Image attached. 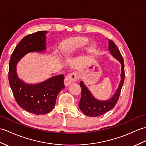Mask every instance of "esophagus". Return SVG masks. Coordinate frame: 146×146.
Returning <instances> with one entry per match:
<instances>
[{"mask_svg": "<svg viewBox=\"0 0 146 146\" xmlns=\"http://www.w3.org/2000/svg\"><path fill=\"white\" fill-rule=\"evenodd\" d=\"M78 78V74L76 73H70L65 77L64 84L66 86H68L71 83L74 82V81H76Z\"/></svg>", "mask_w": 146, "mask_h": 146, "instance_id": "34e87169", "label": "esophagus"}]
</instances>
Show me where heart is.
Segmentation results:
<instances>
[{
	"instance_id": "1",
	"label": "heart",
	"mask_w": 146,
	"mask_h": 146,
	"mask_svg": "<svg viewBox=\"0 0 146 146\" xmlns=\"http://www.w3.org/2000/svg\"><path fill=\"white\" fill-rule=\"evenodd\" d=\"M89 43L90 40L86 37H76L72 38L68 43L66 48L63 52L64 55L68 58L72 56L76 50L86 48ZM96 48V44L92 43L88 48V52L93 53L95 51Z\"/></svg>"
}]
</instances>
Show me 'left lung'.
Returning a JSON list of instances; mask_svg holds the SVG:
<instances>
[{
	"label": "left lung",
	"instance_id": "obj_1",
	"mask_svg": "<svg viewBox=\"0 0 146 146\" xmlns=\"http://www.w3.org/2000/svg\"><path fill=\"white\" fill-rule=\"evenodd\" d=\"M109 50L111 55L120 62L121 65V81L116 92L110 99L106 101L100 100L94 98L91 91L86 86L83 81L80 85L81 88V96L79 103V108L84 114L90 117H96L107 113L116 104L124 81V60L117 46L112 40H109Z\"/></svg>",
	"mask_w": 146,
	"mask_h": 146
}]
</instances>
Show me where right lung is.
<instances>
[{"label": "right lung", "instance_id": "add662e5", "mask_svg": "<svg viewBox=\"0 0 146 146\" xmlns=\"http://www.w3.org/2000/svg\"><path fill=\"white\" fill-rule=\"evenodd\" d=\"M47 33L39 31L25 36L13 50L9 62V84L17 103L23 110L36 115L45 114L53 110L58 94L65 87V76L62 74L39 83L29 84L19 78L17 65L27 53L46 50Z\"/></svg>", "mask_w": 146, "mask_h": 146}]
</instances>
